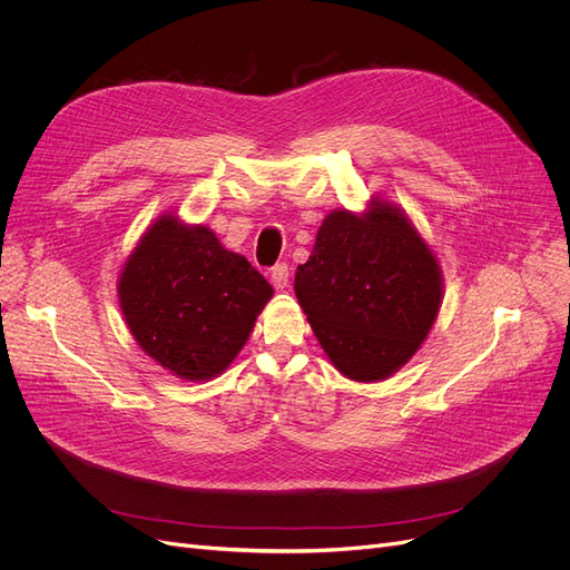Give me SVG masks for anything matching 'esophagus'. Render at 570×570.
<instances>
[{"instance_id": "esophagus-1", "label": "esophagus", "mask_w": 570, "mask_h": 570, "mask_svg": "<svg viewBox=\"0 0 570 570\" xmlns=\"http://www.w3.org/2000/svg\"><path fill=\"white\" fill-rule=\"evenodd\" d=\"M288 279H291V273H288V265L286 263H277L273 267V273H269V282H273L275 288L284 291L288 286Z\"/></svg>"}]
</instances>
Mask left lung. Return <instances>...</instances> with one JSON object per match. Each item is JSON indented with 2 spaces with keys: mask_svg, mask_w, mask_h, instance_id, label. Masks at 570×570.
<instances>
[{
  "mask_svg": "<svg viewBox=\"0 0 570 570\" xmlns=\"http://www.w3.org/2000/svg\"><path fill=\"white\" fill-rule=\"evenodd\" d=\"M443 275L434 252L393 203L335 209L295 269V297L335 370L383 381L421 348L436 321Z\"/></svg>",
  "mask_w": 570,
  "mask_h": 570,
  "instance_id": "left-lung-1",
  "label": "left lung"
}]
</instances>
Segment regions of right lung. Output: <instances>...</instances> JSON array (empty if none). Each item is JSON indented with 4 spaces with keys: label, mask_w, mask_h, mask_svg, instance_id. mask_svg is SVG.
<instances>
[{
    "label": "right lung",
    "mask_w": 570,
    "mask_h": 570,
    "mask_svg": "<svg viewBox=\"0 0 570 570\" xmlns=\"http://www.w3.org/2000/svg\"><path fill=\"white\" fill-rule=\"evenodd\" d=\"M117 295L153 361L177 379L209 381L243 351L273 286L207 226L164 215L129 254Z\"/></svg>",
    "instance_id": "add662e5"
}]
</instances>
